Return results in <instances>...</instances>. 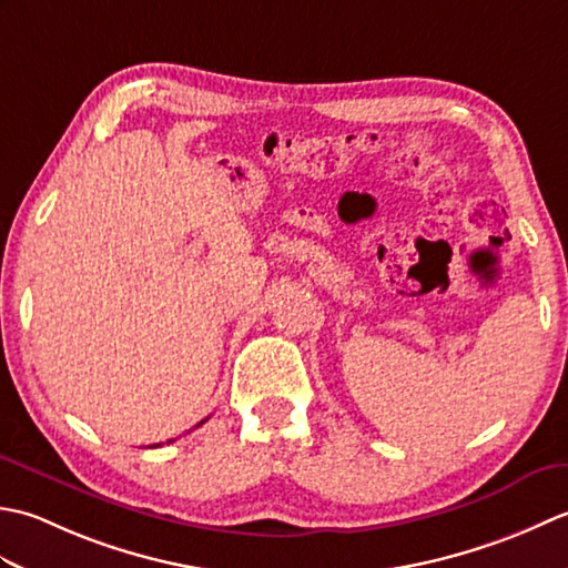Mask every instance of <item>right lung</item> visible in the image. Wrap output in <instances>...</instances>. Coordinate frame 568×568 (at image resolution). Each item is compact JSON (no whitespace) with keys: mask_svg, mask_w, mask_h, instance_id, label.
Instances as JSON below:
<instances>
[{"mask_svg":"<svg viewBox=\"0 0 568 568\" xmlns=\"http://www.w3.org/2000/svg\"><path fill=\"white\" fill-rule=\"evenodd\" d=\"M202 422H204V419H202ZM202 422H200V425H202ZM155 446H159V444H155Z\"/></svg>","mask_w":568,"mask_h":568,"instance_id":"obj_1","label":"right lung"}]
</instances>
